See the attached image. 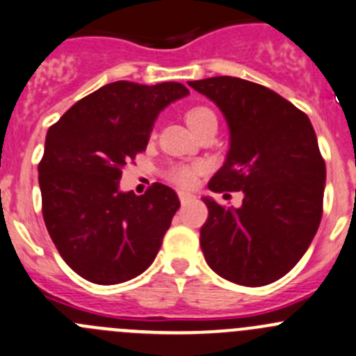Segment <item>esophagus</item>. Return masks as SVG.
<instances>
[{
    "instance_id": "1",
    "label": "esophagus",
    "mask_w": 356,
    "mask_h": 356,
    "mask_svg": "<svg viewBox=\"0 0 356 356\" xmlns=\"http://www.w3.org/2000/svg\"><path fill=\"white\" fill-rule=\"evenodd\" d=\"M191 198H193L191 193H188V191H179V200H181V203H188Z\"/></svg>"
}]
</instances>
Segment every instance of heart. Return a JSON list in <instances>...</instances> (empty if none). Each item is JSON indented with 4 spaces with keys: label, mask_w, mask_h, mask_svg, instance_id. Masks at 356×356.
Masks as SVG:
<instances>
[{
    "label": "heart",
    "mask_w": 356,
    "mask_h": 356,
    "mask_svg": "<svg viewBox=\"0 0 356 356\" xmlns=\"http://www.w3.org/2000/svg\"><path fill=\"white\" fill-rule=\"evenodd\" d=\"M186 120H188V125L191 127L193 132H198L200 129H203V127L209 125V123L217 122L216 115L207 108H193L191 111H188V115H186ZM202 170H203L202 163L177 165V167H172L170 170H168V179H170L174 184L188 188V186L195 184L196 175H198Z\"/></svg>",
    "instance_id": "obj_1"
}]
</instances>
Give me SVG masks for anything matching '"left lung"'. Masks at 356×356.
I'll return each mask as SVG.
<instances>
[{"label": "left lung", "instance_id": "1", "mask_svg": "<svg viewBox=\"0 0 356 356\" xmlns=\"http://www.w3.org/2000/svg\"><path fill=\"white\" fill-rule=\"evenodd\" d=\"M222 111L229 151L209 182L241 191L238 209L205 196L200 229L207 264L247 287L277 282L305 255L322 220L325 161L312 122L277 92L231 76L189 81Z\"/></svg>", "mask_w": 356, "mask_h": 356}]
</instances>
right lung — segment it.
Instances as JSON below:
<instances>
[{"label": "right lung", "instance_id": "right-lung-1", "mask_svg": "<svg viewBox=\"0 0 356 356\" xmlns=\"http://www.w3.org/2000/svg\"><path fill=\"white\" fill-rule=\"evenodd\" d=\"M188 94L175 81H115L48 129L38 165L43 219L65 264L85 280L123 284L156 257L181 202L160 182L140 196L123 193L120 179L146 149L158 115Z\"/></svg>", "mask_w": 356, "mask_h": 356}]
</instances>
